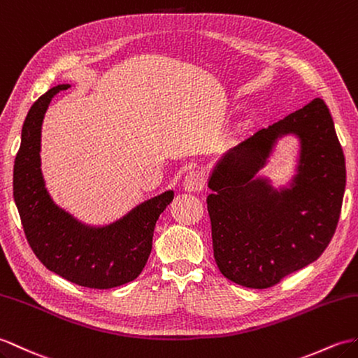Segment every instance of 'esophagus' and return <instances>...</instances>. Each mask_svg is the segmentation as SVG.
<instances>
[{"instance_id":"esophagus-1","label":"esophagus","mask_w":358,"mask_h":358,"mask_svg":"<svg viewBox=\"0 0 358 358\" xmlns=\"http://www.w3.org/2000/svg\"><path fill=\"white\" fill-rule=\"evenodd\" d=\"M204 185L206 180L203 177V173L198 171L189 172L185 177V181H182V187H185L187 192H199V190L204 189Z\"/></svg>"}]
</instances>
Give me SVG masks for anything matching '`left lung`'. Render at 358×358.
I'll use <instances>...</instances> for the list:
<instances>
[{"mask_svg":"<svg viewBox=\"0 0 358 358\" xmlns=\"http://www.w3.org/2000/svg\"><path fill=\"white\" fill-rule=\"evenodd\" d=\"M289 134L301 145L298 168L278 191L257 172ZM345 186V155L319 97L229 149L210 173L207 196L220 271L238 285L268 288L314 262L334 235Z\"/></svg>","mask_w":358,"mask_h":358,"instance_id":"obj_1","label":"left lung"}]
</instances>
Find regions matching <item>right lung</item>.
Returning <instances> with one entry per match:
<instances>
[{"mask_svg": "<svg viewBox=\"0 0 358 358\" xmlns=\"http://www.w3.org/2000/svg\"><path fill=\"white\" fill-rule=\"evenodd\" d=\"M69 84L50 88L31 105L13 166V198L33 253L45 267L80 287L106 289L134 280L151 255L155 222L173 190L146 199L108 226L80 222L56 206L41 171V127L52 99Z\"/></svg>", "mask_w": 358, "mask_h": 358, "instance_id": "obj_1", "label": "right lung"}]
</instances>
